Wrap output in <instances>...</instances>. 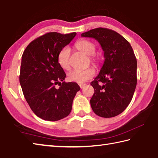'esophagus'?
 I'll use <instances>...</instances> for the list:
<instances>
[{"label":"esophagus","instance_id":"1","mask_svg":"<svg viewBox=\"0 0 158 158\" xmlns=\"http://www.w3.org/2000/svg\"><path fill=\"white\" fill-rule=\"evenodd\" d=\"M80 87L81 89H83L85 86H86V84H79Z\"/></svg>","mask_w":158,"mask_h":158}]
</instances>
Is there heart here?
Masks as SVG:
<instances>
[{
    "label": "heart",
    "mask_w": 158,
    "mask_h": 158,
    "mask_svg": "<svg viewBox=\"0 0 158 158\" xmlns=\"http://www.w3.org/2000/svg\"><path fill=\"white\" fill-rule=\"evenodd\" d=\"M75 47L77 50L81 51L82 52L86 54L87 56H90V59H91L93 65H98L99 59L98 56L94 54L95 52V45L94 43L86 40H80L75 44ZM69 48L67 46L61 48L59 53H58V63L64 69H68L69 67ZM94 75V69L89 67V68L84 70L73 69L71 71L67 74V78H68L69 81L83 83L91 79Z\"/></svg>",
    "instance_id": "1"
}]
</instances>
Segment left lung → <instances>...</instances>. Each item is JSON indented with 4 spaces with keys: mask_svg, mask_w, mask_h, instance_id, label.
Instances as JSON below:
<instances>
[{
    "mask_svg": "<svg viewBox=\"0 0 158 158\" xmlns=\"http://www.w3.org/2000/svg\"><path fill=\"white\" fill-rule=\"evenodd\" d=\"M81 36L94 38L104 52L103 66L91 82L94 89L90 100L92 110L101 117L117 116L130 104L136 86L137 61L132 48L123 36L108 28H95Z\"/></svg>",
    "mask_w": 158,
    "mask_h": 158,
    "instance_id": "8db88e82",
    "label": "left lung"
}]
</instances>
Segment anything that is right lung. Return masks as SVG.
<instances>
[{
	"mask_svg": "<svg viewBox=\"0 0 158 158\" xmlns=\"http://www.w3.org/2000/svg\"><path fill=\"white\" fill-rule=\"evenodd\" d=\"M76 35V33H46L31 41L22 56V92L31 110L44 120L56 121L67 117L80 89L76 82H64L66 74L57 61L61 48Z\"/></svg>",
	"mask_w": 158,
	"mask_h": 158,
	"instance_id": "1",
	"label": "right lung"
}]
</instances>
